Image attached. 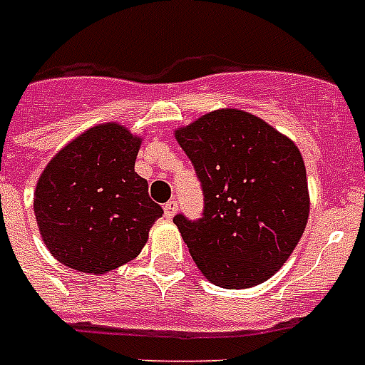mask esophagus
Instances as JSON below:
<instances>
[{"mask_svg":"<svg viewBox=\"0 0 365 365\" xmlns=\"http://www.w3.org/2000/svg\"><path fill=\"white\" fill-rule=\"evenodd\" d=\"M178 210V202L176 200H168L165 205V216L166 217H174V214H176Z\"/></svg>","mask_w":365,"mask_h":365,"instance_id":"1","label":"esophagus"}]
</instances>
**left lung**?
<instances>
[{
  "label": "left lung",
  "mask_w": 365,
  "mask_h": 365,
  "mask_svg": "<svg viewBox=\"0 0 365 365\" xmlns=\"http://www.w3.org/2000/svg\"><path fill=\"white\" fill-rule=\"evenodd\" d=\"M205 193L197 222L174 223L195 265L220 288H254L288 261L311 200L299 149L248 111L223 108L174 130Z\"/></svg>",
  "instance_id": "obj_1"
}]
</instances>
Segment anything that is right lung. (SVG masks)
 Here are the masks:
<instances>
[{
	"label": "right lung",
	"instance_id": "obj_1",
	"mask_svg": "<svg viewBox=\"0 0 365 365\" xmlns=\"http://www.w3.org/2000/svg\"><path fill=\"white\" fill-rule=\"evenodd\" d=\"M142 138L102 123L66 143L37 180L34 214L54 259L104 274L134 259L163 208L134 172Z\"/></svg>",
	"mask_w": 365,
	"mask_h": 365
}]
</instances>
